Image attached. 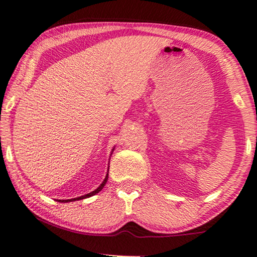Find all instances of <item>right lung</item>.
Returning <instances> with one entry per match:
<instances>
[{"instance_id": "add662e5", "label": "right lung", "mask_w": 257, "mask_h": 257, "mask_svg": "<svg viewBox=\"0 0 257 257\" xmlns=\"http://www.w3.org/2000/svg\"><path fill=\"white\" fill-rule=\"evenodd\" d=\"M107 179H108V173H107V175H106V178H105V180L104 181H102V183L100 186L98 187L97 189L95 190H93V191H91V193H89V194H86V195H83V196H80V197H76V198H71V200H59V202H61V203H66V202H74V201H78V200H83V198H87V197H91V196H93V195H95V194H98L99 191H100L102 188H104V186L106 185V182H107Z\"/></svg>"}]
</instances>
